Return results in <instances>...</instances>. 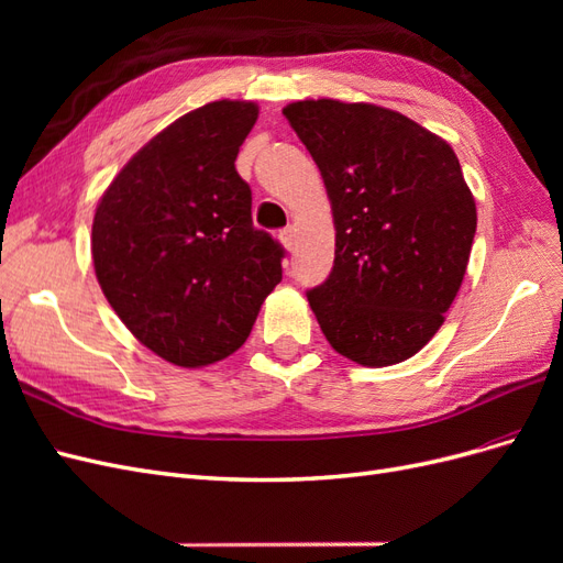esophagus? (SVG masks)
<instances>
[{
    "label": "esophagus",
    "mask_w": 563,
    "mask_h": 563,
    "mask_svg": "<svg viewBox=\"0 0 563 563\" xmlns=\"http://www.w3.org/2000/svg\"><path fill=\"white\" fill-rule=\"evenodd\" d=\"M279 240H282V244H284L286 251H294V244H296V232H294V228H284V230L279 232Z\"/></svg>",
    "instance_id": "esophagus-1"
}]
</instances>
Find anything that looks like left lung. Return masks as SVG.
I'll return each instance as SVG.
<instances>
[{"label":"left lung","mask_w":563,"mask_h":563,"mask_svg":"<svg viewBox=\"0 0 563 563\" xmlns=\"http://www.w3.org/2000/svg\"><path fill=\"white\" fill-rule=\"evenodd\" d=\"M331 199L335 258L308 300L331 347L391 366L430 343L463 284L476 207L453 147L395 110L284 108Z\"/></svg>","instance_id":"1"}]
</instances>
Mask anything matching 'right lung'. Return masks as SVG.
<instances>
[{
    "mask_svg": "<svg viewBox=\"0 0 563 563\" xmlns=\"http://www.w3.org/2000/svg\"><path fill=\"white\" fill-rule=\"evenodd\" d=\"M255 119L246 100L183 114L135 152L93 216V267L112 310L183 368L240 350L282 282L284 249L253 228L251 187L234 168Z\"/></svg>",
    "mask_w": 563,
    "mask_h": 563,
    "instance_id": "add662e5",
    "label": "right lung"
}]
</instances>
